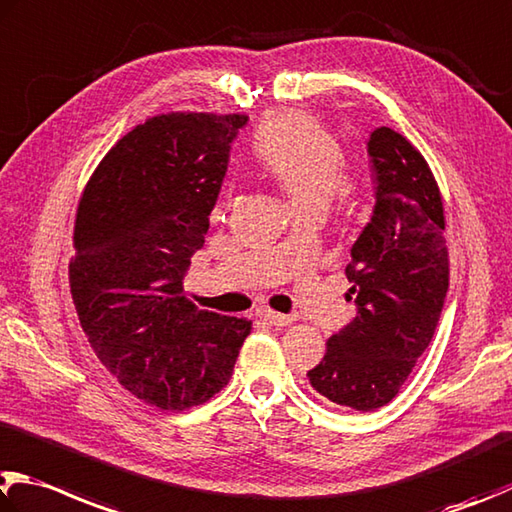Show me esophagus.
<instances>
[{"label":"esophagus","mask_w":512,"mask_h":512,"mask_svg":"<svg viewBox=\"0 0 512 512\" xmlns=\"http://www.w3.org/2000/svg\"><path fill=\"white\" fill-rule=\"evenodd\" d=\"M259 318H262V320L268 322V324H273V327H286V324L293 322L291 315L275 313V311H271V309H262V311H259Z\"/></svg>","instance_id":"obj_1"}]
</instances>
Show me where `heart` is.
<instances>
[{
    "label": "heart",
    "instance_id": "heart-1",
    "mask_svg": "<svg viewBox=\"0 0 512 512\" xmlns=\"http://www.w3.org/2000/svg\"><path fill=\"white\" fill-rule=\"evenodd\" d=\"M253 156L295 210L324 208L345 185V152L336 136L302 111L268 116L253 136Z\"/></svg>",
    "mask_w": 512,
    "mask_h": 512
}]
</instances>
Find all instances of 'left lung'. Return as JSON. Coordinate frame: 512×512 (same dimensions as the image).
I'll return each mask as SVG.
<instances>
[{"label":"left lung","mask_w":512,"mask_h":512,"mask_svg":"<svg viewBox=\"0 0 512 512\" xmlns=\"http://www.w3.org/2000/svg\"><path fill=\"white\" fill-rule=\"evenodd\" d=\"M376 206L345 273L356 318L327 342L306 378L331 403L371 412L387 405L432 342L450 264L439 185L416 147L389 127L369 134Z\"/></svg>","instance_id":"1"}]
</instances>
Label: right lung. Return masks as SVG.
Returning a JSON list of instances; mask_svg holds the SVG:
<instances>
[{"mask_svg": "<svg viewBox=\"0 0 512 512\" xmlns=\"http://www.w3.org/2000/svg\"><path fill=\"white\" fill-rule=\"evenodd\" d=\"M246 123L150 118L111 147L82 192L69 264L82 331L109 374L161 410H188L226 387L253 327L199 311L183 291Z\"/></svg>", "mask_w": 512, "mask_h": 512, "instance_id": "obj_1", "label": "right lung"}]
</instances>
